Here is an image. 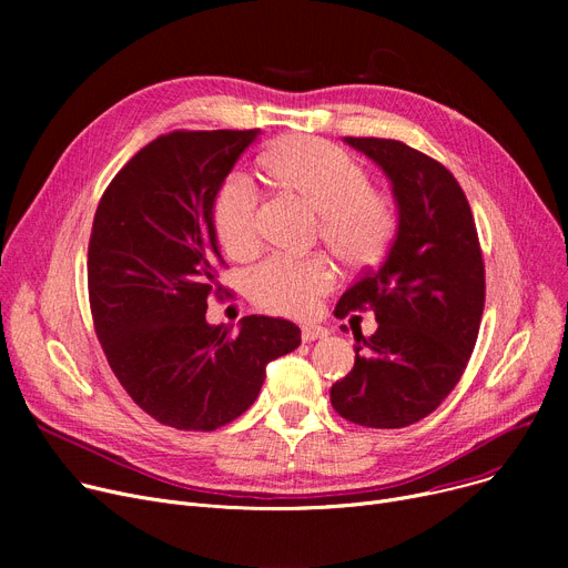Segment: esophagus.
Wrapping results in <instances>:
<instances>
[{
    "label": "esophagus",
    "mask_w": 568,
    "mask_h": 568,
    "mask_svg": "<svg viewBox=\"0 0 568 568\" xmlns=\"http://www.w3.org/2000/svg\"><path fill=\"white\" fill-rule=\"evenodd\" d=\"M326 336H329V329H326V326L306 324L304 329H302V338H304L306 343H311V341H317V338H326Z\"/></svg>",
    "instance_id": "obj_1"
}]
</instances>
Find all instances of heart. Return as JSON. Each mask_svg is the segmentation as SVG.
<instances>
[{
	"label": "heart",
	"mask_w": 568,
	"mask_h": 568,
	"mask_svg": "<svg viewBox=\"0 0 568 568\" xmlns=\"http://www.w3.org/2000/svg\"><path fill=\"white\" fill-rule=\"evenodd\" d=\"M264 174L278 186L304 197L320 214L326 246L347 266L379 262L396 232L394 202L371 189L366 168L341 146L317 138L292 135L278 140L262 156ZM214 227L232 257H248L260 242V193L246 176H232L214 202ZM334 283L322 257L274 255L253 268L248 292L266 311L304 317L317 296Z\"/></svg>",
	"instance_id": "obj_1"
}]
</instances>
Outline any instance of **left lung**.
Wrapping results in <instances>:
<instances>
[{"label":"left lung","instance_id":"8db88e82","mask_svg":"<svg viewBox=\"0 0 568 568\" xmlns=\"http://www.w3.org/2000/svg\"><path fill=\"white\" fill-rule=\"evenodd\" d=\"M345 142L389 179L398 225L384 262L336 306L338 317L371 308L377 332L354 334V368L332 386V405L352 424L405 428L454 392L479 336V236L463 189L442 163L400 140Z\"/></svg>","mask_w":568,"mask_h":568}]
</instances>
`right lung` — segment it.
<instances>
[{"label":"right lung","instance_id":"1","mask_svg":"<svg viewBox=\"0 0 568 568\" xmlns=\"http://www.w3.org/2000/svg\"><path fill=\"white\" fill-rule=\"evenodd\" d=\"M260 131H174L116 172L89 239L97 336L126 394L163 426L216 430L257 398L266 364L300 347L290 320L206 322L221 251L214 202Z\"/></svg>","mask_w":568,"mask_h":568}]
</instances>
